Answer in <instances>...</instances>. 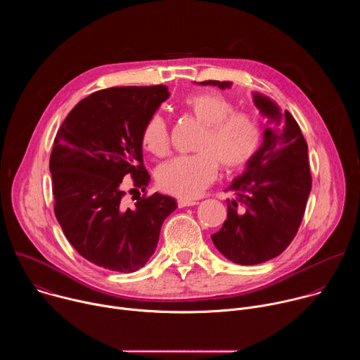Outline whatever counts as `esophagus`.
I'll return each instance as SVG.
<instances>
[{
  "instance_id": "obj_1",
  "label": "esophagus",
  "mask_w": 360,
  "mask_h": 360,
  "mask_svg": "<svg viewBox=\"0 0 360 360\" xmlns=\"http://www.w3.org/2000/svg\"><path fill=\"white\" fill-rule=\"evenodd\" d=\"M193 205H198V202L196 200H191V199H178V207L179 208L193 207Z\"/></svg>"
}]
</instances>
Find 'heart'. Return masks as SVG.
<instances>
[{
	"label": "heart",
	"instance_id": "b5f03b06",
	"mask_svg": "<svg viewBox=\"0 0 360 360\" xmlns=\"http://www.w3.org/2000/svg\"><path fill=\"white\" fill-rule=\"evenodd\" d=\"M185 107L205 127L195 146L198 153L162 164L157 169V182L162 191L191 199L215 181L218 165L235 171L255 155L261 128L253 115L236 112L232 101L218 92L192 94L185 99ZM142 142L155 157H165L169 152L168 125L161 115L148 120Z\"/></svg>",
	"mask_w": 360,
	"mask_h": 360
}]
</instances>
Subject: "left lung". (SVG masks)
<instances>
[{"mask_svg":"<svg viewBox=\"0 0 360 360\" xmlns=\"http://www.w3.org/2000/svg\"><path fill=\"white\" fill-rule=\"evenodd\" d=\"M200 85L231 88L229 81ZM253 104L269 121L264 142L242 175L225 189L228 215L214 233L217 249L233 264L256 265L281 255L295 238L312 189L307 143L295 118L271 98L253 92Z\"/></svg>","mask_w":360,"mask_h":360,"instance_id":"obj_1","label":"left lung"}]
</instances>
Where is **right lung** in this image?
Segmentation results:
<instances>
[{"instance_id": "obj_1", "label": "right lung", "mask_w": 360, "mask_h": 360, "mask_svg": "<svg viewBox=\"0 0 360 360\" xmlns=\"http://www.w3.org/2000/svg\"><path fill=\"white\" fill-rule=\"evenodd\" d=\"M168 98L165 85L101 89L79 101L57 132L49 158L54 212L70 243L96 266L142 268L176 210L172 196L158 192L128 207L122 189L125 175L135 189L148 186L142 132Z\"/></svg>"}]
</instances>
